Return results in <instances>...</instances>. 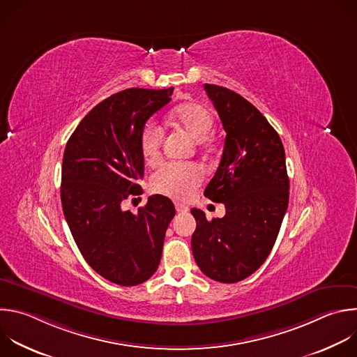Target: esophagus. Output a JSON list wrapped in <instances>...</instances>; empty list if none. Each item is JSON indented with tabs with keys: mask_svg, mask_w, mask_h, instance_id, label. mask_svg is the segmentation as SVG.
Instances as JSON below:
<instances>
[{
	"mask_svg": "<svg viewBox=\"0 0 357 357\" xmlns=\"http://www.w3.org/2000/svg\"><path fill=\"white\" fill-rule=\"evenodd\" d=\"M175 208H176L178 213H188L189 211V207L186 204H182V203H176Z\"/></svg>",
	"mask_w": 357,
	"mask_h": 357,
	"instance_id": "1",
	"label": "esophagus"
}]
</instances>
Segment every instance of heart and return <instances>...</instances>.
Instances as JSON below:
<instances>
[{
  "label": "heart",
  "mask_w": 357,
  "mask_h": 357,
  "mask_svg": "<svg viewBox=\"0 0 357 357\" xmlns=\"http://www.w3.org/2000/svg\"><path fill=\"white\" fill-rule=\"evenodd\" d=\"M174 122L181 125L193 139H203L213 128L214 117L208 107L197 102H188L172 112ZM140 150L146 164L155 165L161 157L162 132L160 126L149 121L140 132ZM203 181V168L195 162H168L153 175L154 192L175 199H189Z\"/></svg>",
  "instance_id": "obj_1"
}]
</instances>
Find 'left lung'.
Here are the masks:
<instances>
[{
  "label": "left lung",
  "instance_id": "8db88e82",
  "mask_svg": "<svg viewBox=\"0 0 357 357\" xmlns=\"http://www.w3.org/2000/svg\"><path fill=\"white\" fill-rule=\"evenodd\" d=\"M222 128L224 150L204 196L224 203L225 215L207 221L192 208V252L200 271L221 283H236L269 257L289 206L286 155L278 132L245 98L204 84Z\"/></svg>",
  "mask_w": 357,
  "mask_h": 357
}]
</instances>
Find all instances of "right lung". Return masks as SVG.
Masks as SVG:
<instances>
[{
  "label": "right lung",
  "mask_w": 357,
  "mask_h": 357,
  "mask_svg": "<svg viewBox=\"0 0 357 357\" xmlns=\"http://www.w3.org/2000/svg\"><path fill=\"white\" fill-rule=\"evenodd\" d=\"M174 88H130L98 103L67 142L61 168V204L86 264L119 286H137L158 269L174 203L149 197L137 214L122 202L140 193L144 175L140 132L171 100Z\"/></svg>",
  "instance_id": "add662e5"
}]
</instances>
